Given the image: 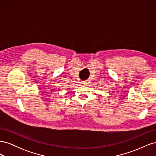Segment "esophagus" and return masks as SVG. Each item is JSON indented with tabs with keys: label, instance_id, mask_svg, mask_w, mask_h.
Returning a JSON list of instances; mask_svg holds the SVG:
<instances>
[{
	"label": "esophagus",
	"instance_id": "esophagus-1",
	"mask_svg": "<svg viewBox=\"0 0 156 156\" xmlns=\"http://www.w3.org/2000/svg\"><path fill=\"white\" fill-rule=\"evenodd\" d=\"M83 84H87V83H87V81H84V82H83Z\"/></svg>",
	"mask_w": 156,
	"mask_h": 156
}]
</instances>
